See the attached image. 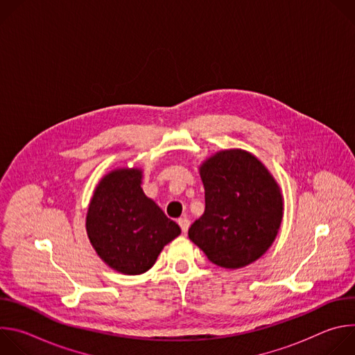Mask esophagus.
<instances>
[{
    "label": "esophagus",
    "instance_id": "obj_1",
    "mask_svg": "<svg viewBox=\"0 0 355 355\" xmlns=\"http://www.w3.org/2000/svg\"><path fill=\"white\" fill-rule=\"evenodd\" d=\"M178 225H180V227H181V230H182L184 233H187V232H188L189 220H188L187 218H180V219H178Z\"/></svg>",
    "mask_w": 355,
    "mask_h": 355
}]
</instances>
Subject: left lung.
<instances>
[{
  "label": "left lung",
  "instance_id": "left-lung-1",
  "mask_svg": "<svg viewBox=\"0 0 355 355\" xmlns=\"http://www.w3.org/2000/svg\"><path fill=\"white\" fill-rule=\"evenodd\" d=\"M205 212L188 236L209 261L237 270L263 257L284 216L281 188L270 170L243 148L216 151L199 166Z\"/></svg>",
  "mask_w": 355,
  "mask_h": 355
}]
</instances>
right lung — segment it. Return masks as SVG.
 Returning a JSON list of instances; mask_svg holds the SVG:
<instances>
[{
    "mask_svg": "<svg viewBox=\"0 0 355 355\" xmlns=\"http://www.w3.org/2000/svg\"><path fill=\"white\" fill-rule=\"evenodd\" d=\"M143 170L116 167L96 184L85 216L88 240L108 267L140 275L155 266L166 244L181 234L141 188Z\"/></svg>",
    "mask_w": 355,
    "mask_h": 355,
    "instance_id": "1",
    "label": "right lung"
}]
</instances>
